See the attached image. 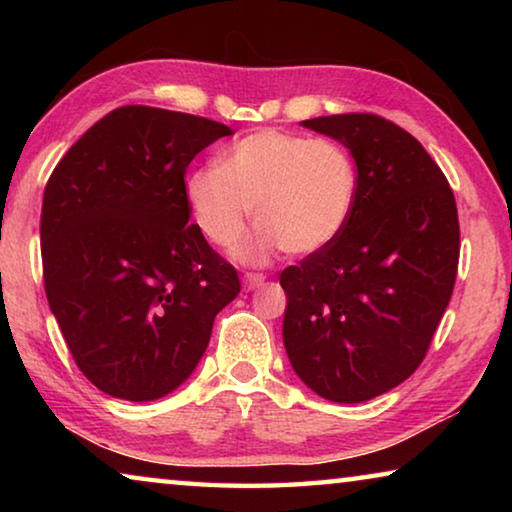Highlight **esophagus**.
<instances>
[{"label": "esophagus", "instance_id": "esophagus-1", "mask_svg": "<svg viewBox=\"0 0 512 512\" xmlns=\"http://www.w3.org/2000/svg\"><path fill=\"white\" fill-rule=\"evenodd\" d=\"M264 284V275H259V273H246L244 275V287L248 289V291H255V289H259Z\"/></svg>", "mask_w": 512, "mask_h": 512}]
</instances>
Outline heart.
I'll use <instances>...</instances> for the list:
<instances>
[{"label":"heart","mask_w":512,"mask_h":512,"mask_svg":"<svg viewBox=\"0 0 512 512\" xmlns=\"http://www.w3.org/2000/svg\"><path fill=\"white\" fill-rule=\"evenodd\" d=\"M357 192V162L343 144L275 128L239 137L185 178L189 212L214 246H237L253 210L259 230L237 253L246 264H264L280 248L311 255L332 246Z\"/></svg>","instance_id":"obj_1"}]
</instances>
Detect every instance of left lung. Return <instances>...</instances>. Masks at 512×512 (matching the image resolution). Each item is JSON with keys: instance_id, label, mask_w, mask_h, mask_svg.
Returning a JSON list of instances; mask_svg holds the SVG:
<instances>
[{"instance_id": "left-lung-1", "label": "left lung", "mask_w": 512, "mask_h": 512, "mask_svg": "<svg viewBox=\"0 0 512 512\" xmlns=\"http://www.w3.org/2000/svg\"><path fill=\"white\" fill-rule=\"evenodd\" d=\"M300 124L352 153L359 192L341 237L280 275L284 348L316 395L368 402L413 375L449 305L456 201L424 146L393 121L352 112Z\"/></svg>"}]
</instances>
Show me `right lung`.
I'll use <instances>...</instances> for the list:
<instances>
[{
  "label": "right lung",
  "mask_w": 512,
  "mask_h": 512,
  "mask_svg": "<svg viewBox=\"0 0 512 512\" xmlns=\"http://www.w3.org/2000/svg\"><path fill=\"white\" fill-rule=\"evenodd\" d=\"M219 121L124 106L56 164L40 244L51 314L99 391L153 402L192 375L237 271L189 223L185 171Z\"/></svg>",
  "instance_id": "1"
}]
</instances>
